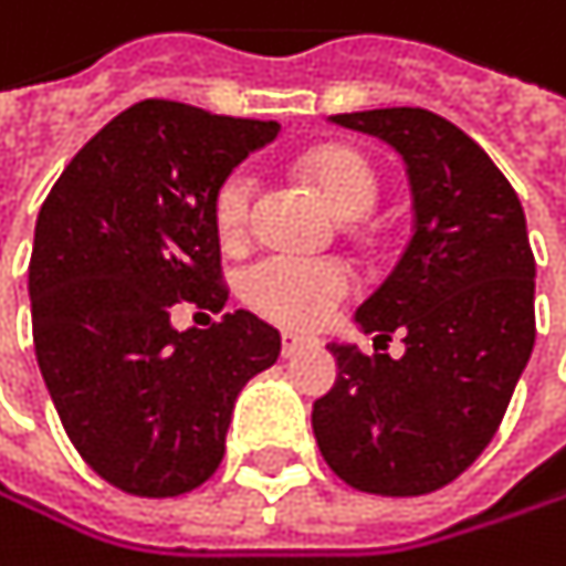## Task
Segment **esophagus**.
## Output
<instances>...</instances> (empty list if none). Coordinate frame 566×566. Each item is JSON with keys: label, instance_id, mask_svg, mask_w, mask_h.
Returning <instances> with one entry per match:
<instances>
[{"label": "esophagus", "instance_id": "1", "mask_svg": "<svg viewBox=\"0 0 566 566\" xmlns=\"http://www.w3.org/2000/svg\"><path fill=\"white\" fill-rule=\"evenodd\" d=\"M308 348H318V338H312V335H281V355L285 358H295V355H302V352H308Z\"/></svg>", "mask_w": 566, "mask_h": 566}]
</instances>
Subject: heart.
I'll return each mask as SVG.
<instances>
[{
  "label": "heart",
  "instance_id": "1",
  "mask_svg": "<svg viewBox=\"0 0 566 566\" xmlns=\"http://www.w3.org/2000/svg\"><path fill=\"white\" fill-rule=\"evenodd\" d=\"M298 171L315 185L325 205L352 221L375 208L378 171L352 145H315L302 155ZM251 178L231 171L214 195V224L224 244H234L248 231ZM352 289V277L338 261H315L295 254H268L241 274V298L268 322L285 328L325 325Z\"/></svg>",
  "mask_w": 566,
  "mask_h": 566
}]
</instances>
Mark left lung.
Listing matches in <instances>:
<instances>
[{"mask_svg": "<svg viewBox=\"0 0 566 566\" xmlns=\"http://www.w3.org/2000/svg\"><path fill=\"white\" fill-rule=\"evenodd\" d=\"M328 122L388 142L411 185V241L355 312L375 355L332 342L335 388L312 428L328 468L385 497L431 494L491 444L534 352V254L517 191L448 118L371 108ZM395 331L406 355L377 348Z\"/></svg>", "mask_w": 566, "mask_h": 566, "instance_id": "1", "label": "left lung"}]
</instances>
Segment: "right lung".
Here are the masks:
<instances>
[{
  "label": "right lung",
  "mask_w": 566,
  "mask_h": 566,
  "mask_svg": "<svg viewBox=\"0 0 566 566\" xmlns=\"http://www.w3.org/2000/svg\"><path fill=\"white\" fill-rule=\"evenodd\" d=\"M277 122L145 98L115 115L52 185L29 302L42 381L85 464L125 494L178 497L221 458L241 388L281 355L251 312L171 325L178 302L221 312L214 195Z\"/></svg>",
  "instance_id": "1"
}]
</instances>
